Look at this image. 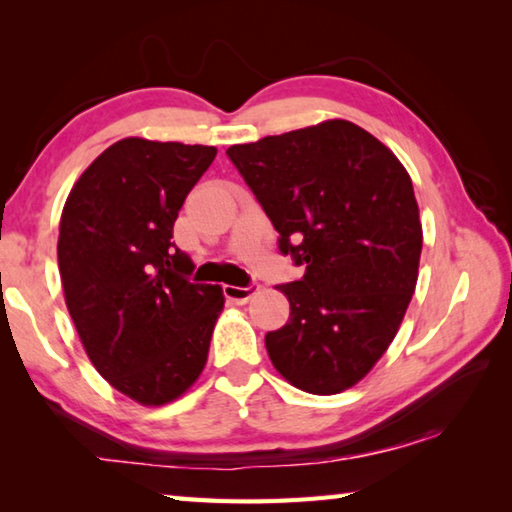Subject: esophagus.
Masks as SVG:
<instances>
[{
    "label": "esophagus",
    "instance_id": "1",
    "mask_svg": "<svg viewBox=\"0 0 512 512\" xmlns=\"http://www.w3.org/2000/svg\"><path fill=\"white\" fill-rule=\"evenodd\" d=\"M257 291H259L257 282H250L248 287H235V284H225V287H223L225 298L232 300V302H248Z\"/></svg>",
    "mask_w": 512,
    "mask_h": 512
}]
</instances>
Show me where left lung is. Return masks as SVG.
<instances>
[{"label": "left lung", "mask_w": 512, "mask_h": 512, "mask_svg": "<svg viewBox=\"0 0 512 512\" xmlns=\"http://www.w3.org/2000/svg\"><path fill=\"white\" fill-rule=\"evenodd\" d=\"M225 155L280 235V253L305 268L275 287L291 316L266 334L268 357L300 391L341 393L391 345L418 282L422 225L409 173L345 119Z\"/></svg>", "instance_id": "1"}]
</instances>
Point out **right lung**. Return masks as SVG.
<instances>
[{
	"label": "right lung",
	"instance_id": "right-lung-1",
	"mask_svg": "<svg viewBox=\"0 0 512 512\" xmlns=\"http://www.w3.org/2000/svg\"><path fill=\"white\" fill-rule=\"evenodd\" d=\"M214 155L126 137L83 171L60 216V280L83 348L103 379L146 406L198 379L223 309V289L189 280L192 257L171 241Z\"/></svg>",
	"mask_w": 512,
	"mask_h": 512
}]
</instances>
